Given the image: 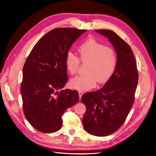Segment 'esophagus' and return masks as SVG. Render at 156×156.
Returning <instances> with one entry per match:
<instances>
[{
  "mask_svg": "<svg viewBox=\"0 0 156 156\" xmlns=\"http://www.w3.org/2000/svg\"><path fill=\"white\" fill-rule=\"evenodd\" d=\"M83 94V91H79V99H81L82 96Z\"/></svg>",
  "mask_w": 156,
  "mask_h": 156,
  "instance_id": "1",
  "label": "esophagus"
}]
</instances>
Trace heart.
<instances>
[{
  "instance_id": "obj_1",
  "label": "heart",
  "mask_w": 156,
  "mask_h": 156,
  "mask_svg": "<svg viewBox=\"0 0 156 156\" xmlns=\"http://www.w3.org/2000/svg\"><path fill=\"white\" fill-rule=\"evenodd\" d=\"M80 59L87 65L85 75H78L71 80V86L79 90H88L96 86V84L107 81L115 69L116 55L115 49L105 46L94 38H89L79 45L78 48ZM80 59L73 53L69 51L65 57L68 72L71 75L77 72Z\"/></svg>"
}]
</instances>
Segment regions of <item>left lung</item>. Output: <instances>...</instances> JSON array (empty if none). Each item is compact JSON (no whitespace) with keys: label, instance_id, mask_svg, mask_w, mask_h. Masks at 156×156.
<instances>
[{"label":"left lung","instance_id":"left-lung-1","mask_svg":"<svg viewBox=\"0 0 156 156\" xmlns=\"http://www.w3.org/2000/svg\"><path fill=\"white\" fill-rule=\"evenodd\" d=\"M107 37L117 54L115 69L103 87L84 94L81 101L87 111L83 119L88 133L105 136L119 129L124 124L135 100L139 75L130 46L111 30H96Z\"/></svg>","mask_w":156,"mask_h":156}]
</instances>
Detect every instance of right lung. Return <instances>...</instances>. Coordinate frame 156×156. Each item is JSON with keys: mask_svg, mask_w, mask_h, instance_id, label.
<instances>
[{"mask_svg": "<svg viewBox=\"0 0 156 156\" xmlns=\"http://www.w3.org/2000/svg\"><path fill=\"white\" fill-rule=\"evenodd\" d=\"M86 30L58 28L37 42L23 68L21 93L25 116L43 133L58 131L68 108L79 101L77 90H62L68 81L65 57Z\"/></svg>", "mask_w": 156, "mask_h": 156, "instance_id": "add662e5", "label": "right lung"}]
</instances>
